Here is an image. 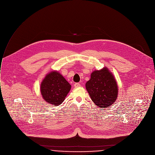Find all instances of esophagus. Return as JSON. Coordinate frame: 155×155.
I'll return each instance as SVG.
<instances>
[{"label":"esophagus","instance_id":"esophagus-1","mask_svg":"<svg viewBox=\"0 0 155 155\" xmlns=\"http://www.w3.org/2000/svg\"><path fill=\"white\" fill-rule=\"evenodd\" d=\"M74 86L75 88H78V87H79L81 86V84L79 83H75L74 84Z\"/></svg>","mask_w":155,"mask_h":155}]
</instances>
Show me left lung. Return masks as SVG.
<instances>
[{
    "label": "left lung",
    "mask_w": 155,
    "mask_h": 155,
    "mask_svg": "<svg viewBox=\"0 0 155 155\" xmlns=\"http://www.w3.org/2000/svg\"><path fill=\"white\" fill-rule=\"evenodd\" d=\"M85 87L93 102L100 108L110 107L118 97L116 79L106 67L93 71Z\"/></svg>",
    "instance_id": "1"
}]
</instances>
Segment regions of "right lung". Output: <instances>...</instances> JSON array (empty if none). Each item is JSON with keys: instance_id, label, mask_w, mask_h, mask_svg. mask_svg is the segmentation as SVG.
Listing matches in <instances>:
<instances>
[{"instance_id": "obj_1", "label": "right lung", "mask_w": 155, "mask_h": 155, "mask_svg": "<svg viewBox=\"0 0 155 155\" xmlns=\"http://www.w3.org/2000/svg\"><path fill=\"white\" fill-rule=\"evenodd\" d=\"M71 85L60 73L52 71L48 73L40 85L43 98L47 103L58 106L65 100Z\"/></svg>"}]
</instances>
